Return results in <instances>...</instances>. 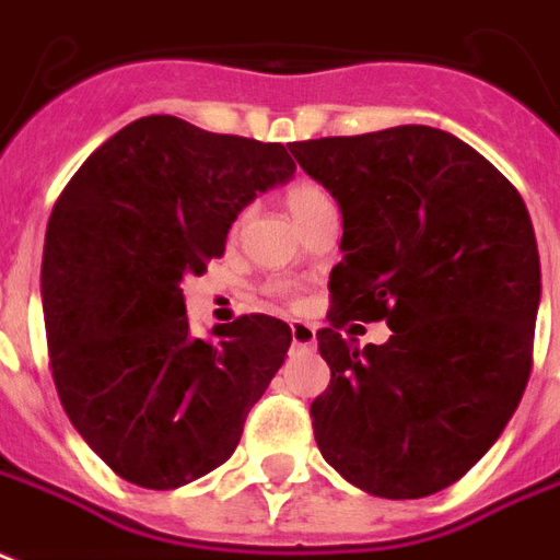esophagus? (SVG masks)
I'll use <instances>...</instances> for the list:
<instances>
[{
  "label": "esophagus",
  "mask_w": 560,
  "mask_h": 560,
  "mask_svg": "<svg viewBox=\"0 0 560 560\" xmlns=\"http://www.w3.org/2000/svg\"><path fill=\"white\" fill-rule=\"evenodd\" d=\"M290 337H293V347L314 349L317 347V328L308 323H290Z\"/></svg>",
  "instance_id": "1"
}]
</instances>
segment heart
<instances>
[{
  "label": "heart",
  "instance_id": "b5f03b06",
  "mask_svg": "<svg viewBox=\"0 0 560 560\" xmlns=\"http://www.w3.org/2000/svg\"><path fill=\"white\" fill-rule=\"evenodd\" d=\"M284 202H288L290 217H293L296 223H302V220H308L314 211L331 205V199H328V194L317 185V182H296V185L288 187Z\"/></svg>",
  "mask_w": 560,
  "mask_h": 560
}]
</instances>
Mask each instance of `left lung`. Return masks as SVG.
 <instances>
[{"mask_svg":"<svg viewBox=\"0 0 560 560\" xmlns=\"http://www.w3.org/2000/svg\"><path fill=\"white\" fill-rule=\"evenodd\" d=\"M288 149L343 213L331 326L317 331L331 366L311 402L319 452L373 497H432L479 464L528 384L540 258L526 202L432 126ZM349 318L395 335L358 350L339 335Z\"/></svg>","mask_w":560,"mask_h":560,"instance_id":"obj_1","label":"left lung"}]
</instances>
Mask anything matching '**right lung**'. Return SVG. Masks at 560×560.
I'll return each instance as SVG.
<instances>
[{"label":"right lung","instance_id":"1","mask_svg":"<svg viewBox=\"0 0 560 560\" xmlns=\"http://www.w3.org/2000/svg\"><path fill=\"white\" fill-rule=\"evenodd\" d=\"M293 173L281 143L152 114L105 140L58 196L40 270L52 378L119 479L173 490L237 450L290 328L246 314L194 337L182 281L202 276L237 213Z\"/></svg>","mask_w":560,"mask_h":560}]
</instances>
